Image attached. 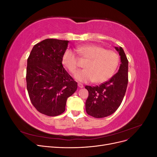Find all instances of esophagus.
<instances>
[{"label": "esophagus", "mask_w": 157, "mask_h": 157, "mask_svg": "<svg viewBox=\"0 0 157 157\" xmlns=\"http://www.w3.org/2000/svg\"><path fill=\"white\" fill-rule=\"evenodd\" d=\"M78 86L79 88H83L84 87V85L82 84H81V83H78Z\"/></svg>", "instance_id": "obj_1"}]
</instances>
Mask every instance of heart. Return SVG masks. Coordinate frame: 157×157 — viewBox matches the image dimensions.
I'll return each instance as SVG.
<instances>
[{
  "label": "heart",
  "mask_w": 157,
  "mask_h": 157,
  "mask_svg": "<svg viewBox=\"0 0 157 157\" xmlns=\"http://www.w3.org/2000/svg\"><path fill=\"white\" fill-rule=\"evenodd\" d=\"M76 51L80 58L88 60L84 65L86 69L78 71L75 75L76 79L80 82H106L115 74L120 63V57L117 52L100 46H80ZM62 63L73 74L78 68L79 60L73 51L67 50L62 56Z\"/></svg>",
  "instance_id": "1"
}]
</instances>
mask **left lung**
<instances>
[{"label": "left lung", "mask_w": 157, "mask_h": 157, "mask_svg": "<svg viewBox=\"0 0 157 157\" xmlns=\"http://www.w3.org/2000/svg\"><path fill=\"white\" fill-rule=\"evenodd\" d=\"M121 56L119 70L108 81L99 86H86L88 97L86 111L94 118H103L112 115L119 107L124 97L128 82V61L121 47H115Z\"/></svg>", "instance_id": "left-lung-1"}]
</instances>
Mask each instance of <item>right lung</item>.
Returning <instances> with one entry per match:
<instances>
[{"label":"right lung","instance_id":"obj_1","mask_svg":"<svg viewBox=\"0 0 157 157\" xmlns=\"http://www.w3.org/2000/svg\"><path fill=\"white\" fill-rule=\"evenodd\" d=\"M68 40L47 39L35 44L27 59V89L33 105L50 117L65 110L67 98L77 89V82L62 65Z\"/></svg>","mask_w":157,"mask_h":157}]
</instances>
